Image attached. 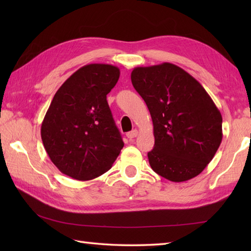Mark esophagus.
<instances>
[{
	"mask_svg": "<svg viewBox=\"0 0 251 251\" xmlns=\"http://www.w3.org/2000/svg\"><path fill=\"white\" fill-rule=\"evenodd\" d=\"M127 136V138H128V139H134V138H136L137 136H138V130L137 129H134V130H131V131H129L128 134L126 135Z\"/></svg>",
	"mask_w": 251,
	"mask_h": 251,
	"instance_id": "esophagus-1",
	"label": "esophagus"
}]
</instances>
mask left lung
I'll list each match as a JSON object with an SVG mask.
<instances>
[{"label": "left lung", "instance_id": "left-lung-1", "mask_svg": "<svg viewBox=\"0 0 251 251\" xmlns=\"http://www.w3.org/2000/svg\"><path fill=\"white\" fill-rule=\"evenodd\" d=\"M130 77L152 117L151 168L174 182L196 177L222 141V116L210 96L188 72L169 62L137 67Z\"/></svg>", "mask_w": 251, "mask_h": 251}]
</instances>
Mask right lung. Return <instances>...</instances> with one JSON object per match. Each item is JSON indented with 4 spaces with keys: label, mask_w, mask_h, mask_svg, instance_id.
<instances>
[{
    "label": "right lung",
    "mask_w": 251,
    "mask_h": 251,
    "mask_svg": "<svg viewBox=\"0 0 251 251\" xmlns=\"http://www.w3.org/2000/svg\"><path fill=\"white\" fill-rule=\"evenodd\" d=\"M119 77L117 67L90 63L57 90L42 123L41 137L62 174L92 180L108 172L119 156L124 142L106 101Z\"/></svg>",
    "instance_id": "right-lung-1"
}]
</instances>
